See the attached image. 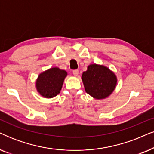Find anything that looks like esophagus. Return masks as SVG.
I'll list each match as a JSON object with an SVG mask.
<instances>
[{
	"label": "esophagus",
	"mask_w": 154,
	"mask_h": 154,
	"mask_svg": "<svg viewBox=\"0 0 154 154\" xmlns=\"http://www.w3.org/2000/svg\"><path fill=\"white\" fill-rule=\"evenodd\" d=\"M79 70H73V75H75V76H78V75H79Z\"/></svg>",
	"instance_id": "esophagus-1"
}]
</instances>
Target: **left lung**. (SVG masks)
<instances>
[{"mask_svg": "<svg viewBox=\"0 0 154 154\" xmlns=\"http://www.w3.org/2000/svg\"><path fill=\"white\" fill-rule=\"evenodd\" d=\"M85 91L93 98H106L115 91L117 85L116 75L109 68L94 63L88 66L82 74Z\"/></svg>", "mask_w": 154, "mask_h": 154, "instance_id": "left-lung-1", "label": "left lung"}]
</instances>
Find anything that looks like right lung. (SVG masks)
<instances>
[{
  "label": "right lung",
  "mask_w": 154,
  "mask_h": 154,
  "mask_svg": "<svg viewBox=\"0 0 154 154\" xmlns=\"http://www.w3.org/2000/svg\"><path fill=\"white\" fill-rule=\"evenodd\" d=\"M67 72L58 67L44 71L36 80V88L42 96L51 98L59 94L62 88Z\"/></svg>",
  "instance_id": "1"
}]
</instances>
